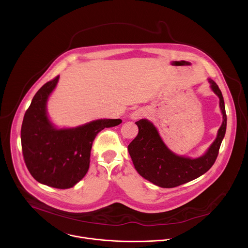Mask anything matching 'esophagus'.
Returning <instances> with one entry per match:
<instances>
[{
  "instance_id": "34e87169",
  "label": "esophagus",
  "mask_w": 248,
  "mask_h": 248,
  "mask_svg": "<svg viewBox=\"0 0 248 248\" xmlns=\"http://www.w3.org/2000/svg\"><path fill=\"white\" fill-rule=\"evenodd\" d=\"M145 115H146V111L144 109H137L131 113L130 118L132 120H139L141 118H143Z\"/></svg>"
}]
</instances>
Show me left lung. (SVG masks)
Returning <instances> with one entry per match:
<instances>
[{"label": "left lung", "mask_w": 248, "mask_h": 248, "mask_svg": "<svg viewBox=\"0 0 248 248\" xmlns=\"http://www.w3.org/2000/svg\"><path fill=\"white\" fill-rule=\"evenodd\" d=\"M209 82L212 90L220 98L224 121L216 140L202 157L189 159L173 154L164 144L157 129L150 122L140 120L135 123L139 131L128 145V153L135 170L147 181L161 187L171 188L197 179L214 165L226 133L227 115L219 86L214 80L209 79Z\"/></svg>", "instance_id": "8db88e82"}]
</instances>
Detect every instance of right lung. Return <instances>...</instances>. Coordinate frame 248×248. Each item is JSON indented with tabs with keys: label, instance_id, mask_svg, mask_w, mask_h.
Returning a JSON list of instances; mask_svg holds the SVG:
<instances>
[{
	"label": "right lung",
	"instance_id": "add662e5",
	"mask_svg": "<svg viewBox=\"0 0 248 248\" xmlns=\"http://www.w3.org/2000/svg\"><path fill=\"white\" fill-rule=\"evenodd\" d=\"M59 80L56 77L34 95L21 125V148L33 178L55 188H69L86 174L96 135L105 127L120 124V119L97 120L70 129H56L48 120L46 102Z\"/></svg>",
	"mask_w": 248,
	"mask_h": 248
}]
</instances>
